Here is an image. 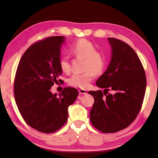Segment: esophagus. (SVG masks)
<instances>
[{
  "label": "esophagus",
  "instance_id": "34e87169",
  "mask_svg": "<svg viewBox=\"0 0 158 158\" xmlns=\"http://www.w3.org/2000/svg\"><path fill=\"white\" fill-rule=\"evenodd\" d=\"M79 93L80 95H83V94H86L87 91L84 89H79Z\"/></svg>",
  "mask_w": 158,
  "mask_h": 158
}]
</instances>
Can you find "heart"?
I'll list each match as a JSON object with an SVG mask.
<instances>
[{
  "instance_id": "b5f03b06",
  "label": "heart",
  "mask_w": 158,
  "mask_h": 158,
  "mask_svg": "<svg viewBox=\"0 0 158 158\" xmlns=\"http://www.w3.org/2000/svg\"><path fill=\"white\" fill-rule=\"evenodd\" d=\"M69 51L77 58L84 59V69L82 74H74L69 79V84L75 88L86 89L90 86L95 77V74L102 73L106 65L105 53L97 50L95 44L89 40L81 38L77 40L71 45ZM59 66L64 73H70L71 67L69 58L63 56L59 60Z\"/></svg>"
}]
</instances>
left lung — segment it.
I'll list each match as a JSON object with an SVG mask.
<instances>
[{
	"mask_svg": "<svg viewBox=\"0 0 158 158\" xmlns=\"http://www.w3.org/2000/svg\"><path fill=\"white\" fill-rule=\"evenodd\" d=\"M111 60L96 85L105 90H90L94 104L90 119L96 129L114 133L127 127L135 121L142 106L146 87L145 71L139 58L123 41L109 37ZM113 90L114 94L108 93Z\"/></svg>",
	"mask_w": 158,
	"mask_h": 158,
	"instance_id": "left-lung-1",
	"label": "left lung"
}]
</instances>
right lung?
Here are the masks:
<instances>
[{"instance_id":"right-lung-1","label":"right lung","mask_w":158,"mask_h":158,"mask_svg":"<svg viewBox=\"0 0 158 158\" xmlns=\"http://www.w3.org/2000/svg\"><path fill=\"white\" fill-rule=\"evenodd\" d=\"M63 36H53L29 47L19 63L14 81L19 111L29 126L43 133H53L68 121V106L78 96L74 88H64L59 96L50 91L62 74L59 66Z\"/></svg>"}]
</instances>
